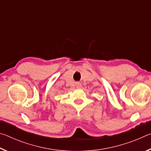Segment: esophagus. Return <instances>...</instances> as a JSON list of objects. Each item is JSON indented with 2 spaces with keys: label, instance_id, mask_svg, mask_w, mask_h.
I'll return each mask as SVG.
<instances>
[{
  "label": "esophagus",
  "instance_id": "1",
  "mask_svg": "<svg viewBox=\"0 0 151 151\" xmlns=\"http://www.w3.org/2000/svg\"><path fill=\"white\" fill-rule=\"evenodd\" d=\"M81 84L80 83H76V87L77 88H80L81 87Z\"/></svg>",
  "mask_w": 151,
  "mask_h": 151
}]
</instances>
